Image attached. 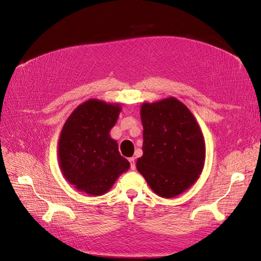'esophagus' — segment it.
Returning <instances> with one entry per match:
<instances>
[{
  "label": "esophagus",
  "instance_id": "34e87169",
  "mask_svg": "<svg viewBox=\"0 0 261 261\" xmlns=\"http://www.w3.org/2000/svg\"><path fill=\"white\" fill-rule=\"evenodd\" d=\"M129 161V164H130V169L132 170H136V162H135V158H129L128 159Z\"/></svg>",
  "mask_w": 261,
  "mask_h": 261
}]
</instances>
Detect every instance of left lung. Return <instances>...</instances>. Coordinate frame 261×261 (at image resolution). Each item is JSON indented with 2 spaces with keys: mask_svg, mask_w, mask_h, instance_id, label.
Returning <instances> with one entry per match:
<instances>
[{
  "mask_svg": "<svg viewBox=\"0 0 261 261\" xmlns=\"http://www.w3.org/2000/svg\"><path fill=\"white\" fill-rule=\"evenodd\" d=\"M143 156L137 169L159 196L171 198L198 178L206 147L191 111L175 98L141 107Z\"/></svg>",
  "mask_w": 261,
  "mask_h": 261,
  "instance_id": "obj_1",
  "label": "left lung"
}]
</instances>
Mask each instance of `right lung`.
<instances>
[{
	"mask_svg": "<svg viewBox=\"0 0 261 261\" xmlns=\"http://www.w3.org/2000/svg\"><path fill=\"white\" fill-rule=\"evenodd\" d=\"M121 107L88 100L81 105L63 126L59 143L60 167L70 184L99 196L108 192L129 162L118 152L109 136Z\"/></svg>",
	"mask_w": 261,
	"mask_h": 261,
	"instance_id": "1",
	"label": "right lung"
}]
</instances>
